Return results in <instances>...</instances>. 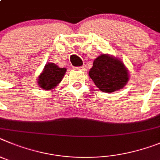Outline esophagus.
Masks as SVG:
<instances>
[{
  "label": "esophagus",
  "mask_w": 160,
  "mask_h": 160,
  "mask_svg": "<svg viewBox=\"0 0 160 160\" xmlns=\"http://www.w3.org/2000/svg\"><path fill=\"white\" fill-rule=\"evenodd\" d=\"M77 69L81 70V71H85V67H84V66H82V67H78V68H77Z\"/></svg>",
  "instance_id": "34e87169"
}]
</instances>
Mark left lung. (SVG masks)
<instances>
[{
	"mask_svg": "<svg viewBox=\"0 0 160 160\" xmlns=\"http://www.w3.org/2000/svg\"><path fill=\"white\" fill-rule=\"evenodd\" d=\"M88 74L96 87L108 93L122 89L129 80L128 71L123 63L108 54L95 59Z\"/></svg>",
	"mask_w": 160,
	"mask_h": 160,
	"instance_id": "8db88e82",
	"label": "left lung"
}]
</instances>
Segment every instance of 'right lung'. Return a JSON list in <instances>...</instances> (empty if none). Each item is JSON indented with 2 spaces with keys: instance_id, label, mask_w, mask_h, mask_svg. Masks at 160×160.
I'll use <instances>...</instances> for the list:
<instances>
[{
  "instance_id": "add662e5",
  "label": "right lung",
  "mask_w": 160,
  "mask_h": 160,
  "mask_svg": "<svg viewBox=\"0 0 160 160\" xmlns=\"http://www.w3.org/2000/svg\"><path fill=\"white\" fill-rule=\"evenodd\" d=\"M66 70L64 68H60L53 63L46 64L43 72L38 77L39 86L44 90H52L62 80Z\"/></svg>"
}]
</instances>
